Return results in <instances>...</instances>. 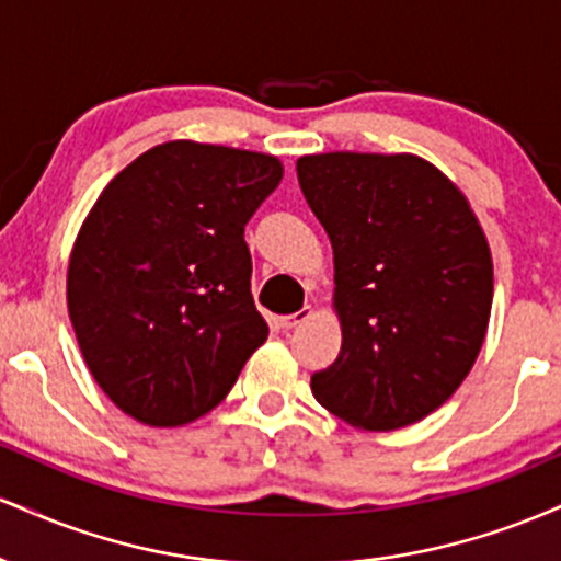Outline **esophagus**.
Masks as SVG:
<instances>
[{"mask_svg": "<svg viewBox=\"0 0 561 561\" xmlns=\"http://www.w3.org/2000/svg\"><path fill=\"white\" fill-rule=\"evenodd\" d=\"M313 317V311H311V306H306V308H300V311H295V313H287V317H282L279 321H282V327H285V330H293V327H298V324H302V321H308Z\"/></svg>", "mask_w": 561, "mask_h": 561, "instance_id": "34e87169", "label": "esophagus"}]
</instances>
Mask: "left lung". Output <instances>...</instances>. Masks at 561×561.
<instances>
[{"mask_svg": "<svg viewBox=\"0 0 561 561\" xmlns=\"http://www.w3.org/2000/svg\"><path fill=\"white\" fill-rule=\"evenodd\" d=\"M298 182L330 234L343 327L313 396L362 430L424 420L465 382L488 332L493 261L478 216L416 156H306Z\"/></svg>", "mask_w": 561, "mask_h": 561, "instance_id": "obj_1", "label": "left lung"}]
</instances>
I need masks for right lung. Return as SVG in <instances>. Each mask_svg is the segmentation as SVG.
<instances>
[{
	"mask_svg": "<svg viewBox=\"0 0 561 561\" xmlns=\"http://www.w3.org/2000/svg\"><path fill=\"white\" fill-rule=\"evenodd\" d=\"M282 182L263 152L176 139L96 197L68 263V313L105 396L150 427L227 398L268 337L244 224Z\"/></svg>",
	"mask_w": 561,
	"mask_h": 561,
	"instance_id": "obj_1",
	"label": "right lung"
}]
</instances>
